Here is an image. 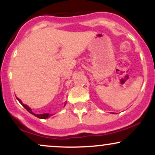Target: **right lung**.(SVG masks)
I'll list each match as a JSON object with an SVG mask.
<instances>
[{
  "mask_svg": "<svg viewBox=\"0 0 155 155\" xmlns=\"http://www.w3.org/2000/svg\"><path fill=\"white\" fill-rule=\"evenodd\" d=\"M17 100L19 101V102L20 103V104L22 105V106H23V107H24L25 108V109L27 110V111H28V112H29V113L32 114H33V115H34L35 117H38V118H39V119H47V118H48V117H51V115H52V114H35L33 113V112H32V111H31V108H30L29 107H28V106H27V105H25V104H23L22 101H21L20 100H19V99L18 98V97H17Z\"/></svg>",
  "mask_w": 155,
  "mask_h": 155,
  "instance_id": "add662e5",
  "label": "right lung"
}]
</instances>
